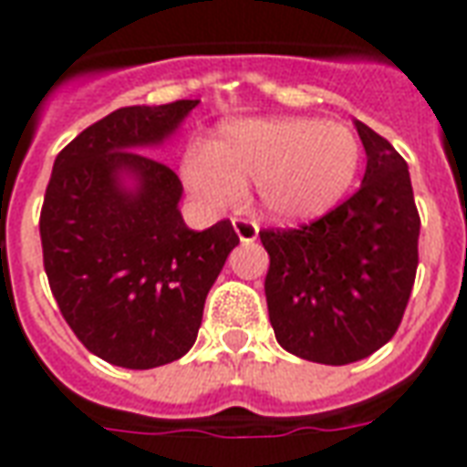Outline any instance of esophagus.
I'll use <instances>...</instances> for the list:
<instances>
[{
  "label": "esophagus",
  "mask_w": 467,
  "mask_h": 467,
  "mask_svg": "<svg viewBox=\"0 0 467 467\" xmlns=\"http://www.w3.org/2000/svg\"><path fill=\"white\" fill-rule=\"evenodd\" d=\"M233 227L243 243H254V240H257V233H260L257 223H254V220H247V217H234Z\"/></svg>",
  "instance_id": "1"
}]
</instances>
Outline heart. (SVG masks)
Masks as SVG:
<instances>
[{"mask_svg":"<svg viewBox=\"0 0 467 467\" xmlns=\"http://www.w3.org/2000/svg\"><path fill=\"white\" fill-rule=\"evenodd\" d=\"M362 144L350 127L320 119H263L237 124L213 150L184 164L202 202L227 207L257 182L260 202L280 220H315L343 202L358 180Z\"/></svg>","mask_w":467,"mask_h":467,"instance_id":"1","label":"heart"}]
</instances>
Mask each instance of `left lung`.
I'll use <instances>...</instances> for the list:
<instances>
[{"instance_id":"8db88e82","label":"left lung","mask_w":467,"mask_h":467,"mask_svg":"<svg viewBox=\"0 0 467 467\" xmlns=\"http://www.w3.org/2000/svg\"><path fill=\"white\" fill-rule=\"evenodd\" d=\"M368 167L358 192L313 223L260 230L275 337L303 360L348 365L400 327L418 270L420 214L408 162L355 122Z\"/></svg>"}]
</instances>
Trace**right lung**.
I'll list each match as a JSON object with an SVG mask.
<instances>
[{
    "label": "right lung",
    "instance_id": "add662e5",
    "mask_svg": "<svg viewBox=\"0 0 467 467\" xmlns=\"http://www.w3.org/2000/svg\"><path fill=\"white\" fill-rule=\"evenodd\" d=\"M197 107H122L57 154L39 214L45 273L59 313L97 358L150 370L197 340L204 297L240 237L230 220L194 233L177 210L180 177L137 147L162 142ZM140 187L124 193L119 172Z\"/></svg>",
    "mask_w": 467,
    "mask_h": 467
}]
</instances>
